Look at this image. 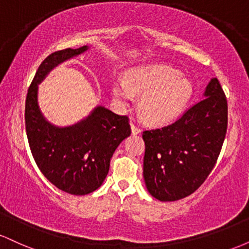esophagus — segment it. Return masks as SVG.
Returning <instances> with one entry per match:
<instances>
[{
  "mask_svg": "<svg viewBox=\"0 0 249 249\" xmlns=\"http://www.w3.org/2000/svg\"><path fill=\"white\" fill-rule=\"evenodd\" d=\"M131 131H132V134L141 133V128L137 126V125H134L133 123H131Z\"/></svg>",
  "mask_w": 249,
  "mask_h": 249,
  "instance_id": "obj_1",
  "label": "esophagus"
}]
</instances>
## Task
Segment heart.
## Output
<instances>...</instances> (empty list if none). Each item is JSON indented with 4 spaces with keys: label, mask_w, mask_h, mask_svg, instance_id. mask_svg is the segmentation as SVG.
Here are the masks:
<instances>
[{
    "label": "heart",
    "mask_w": 249,
    "mask_h": 249,
    "mask_svg": "<svg viewBox=\"0 0 249 249\" xmlns=\"http://www.w3.org/2000/svg\"><path fill=\"white\" fill-rule=\"evenodd\" d=\"M112 93L122 104L142 97L139 110L145 121L160 124L176 118L187 104L192 85L173 68L152 64L133 70L126 81L116 79Z\"/></svg>",
    "instance_id": "heart-1"
}]
</instances>
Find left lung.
<instances>
[{
    "instance_id": "8db88e82",
    "label": "left lung",
    "mask_w": 249,
    "mask_h": 249,
    "mask_svg": "<svg viewBox=\"0 0 249 249\" xmlns=\"http://www.w3.org/2000/svg\"><path fill=\"white\" fill-rule=\"evenodd\" d=\"M205 97L176 122L142 132L145 184L160 201L196 192L218 160L228 123L227 99L218 79L208 83Z\"/></svg>"
}]
</instances>
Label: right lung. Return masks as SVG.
<instances>
[{"label": "right lung", "instance_id": "1", "mask_svg": "<svg viewBox=\"0 0 249 249\" xmlns=\"http://www.w3.org/2000/svg\"><path fill=\"white\" fill-rule=\"evenodd\" d=\"M87 49L84 45L50 53L38 67L25 99V130L37 166L51 184L75 196L101 187L113 152L131 134L128 117L104 107H97L88 118L68 127L53 126L42 116L37 103L39 83L57 64Z\"/></svg>", "mask_w": 249, "mask_h": 249}]
</instances>
